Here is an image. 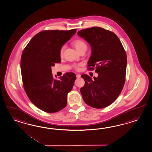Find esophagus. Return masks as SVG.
<instances>
[{
    "instance_id": "1",
    "label": "esophagus",
    "mask_w": 152,
    "mask_h": 152,
    "mask_svg": "<svg viewBox=\"0 0 152 152\" xmlns=\"http://www.w3.org/2000/svg\"><path fill=\"white\" fill-rule=\"evenodd\" d=\"M76 77H77V78H80L81 77V76H80V74H77V75H76Z\"/></svg>"
}]
</instances>
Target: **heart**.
<instances>
[{
    "label": "heart",
    "instance_id": "heart-1",
    "mask_svg": "<svg viewBox=\"0 0 152 152\" xmlns=\"http://www.w3.org/2000/svg\"><path fill=\"white\" fill-rule=\"evenodd\" d=\"M72 44L74 46V47H75V48L77 49V51H79L82 48H86L87 46L86 42L81 39H75L72 42ZM65 48V46H63L61 48L60 50H59V55L60 56H62L63 54V52ZM81 66V64H75L73 65V68L74 69L78 70L79 69V66Z\"/></svg>",
    "mask_w": 152,
    "mask_h": 152
}]
</instances>
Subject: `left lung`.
Instances as JSON below:
<instances>
[{"label":"left lung","mask_w":152,"mask_h":152,"mask_svg":"<svg viewBox=\"0 0 152 152\" xmlns=\"http://www.w3.org/2000/svg\"><path fill=\"white\" fill-rule=\"evenodd\" d=\"M78 36L91 47L88 63L89 70L98 74L94 79L82 75L85 85L80 88L83 100L96 109H102L116 100L122 91L126 80L127 56L120 40L111 31L93 27L78 32Z\"/></svg>","instance_id":"1"}]
</instances>
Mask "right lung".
<instances>
[{
  "instance_id": "add662e5",
  "label": "right lung",
  "mask_w": 152,
  "mask_h": 152,
  "mask_svg": "<svg viewBox=\"0 0 152 152\" xmlns=\"http://www.w3.org/2000/svg\"><path fill=\"white\" fill-rule=\"evenodd\" d=\"M76 30L41 31L32 37L22 53L23 88L31 102L45 112H58L67 104V94L73 88L76 75L66 73L56 80L51 66L61 62L59 50Z\"/></svg>"
}]
</instances>
